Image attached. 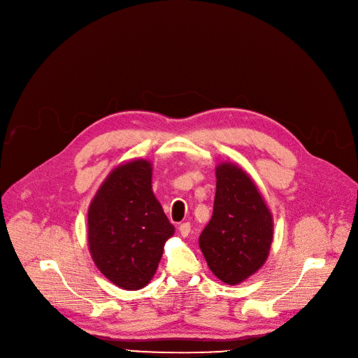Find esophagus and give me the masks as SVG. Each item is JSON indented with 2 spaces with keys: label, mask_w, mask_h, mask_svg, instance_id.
Instances as JSON below:
<instances>
[{
  "label": "esophagus",
  "mask_w": 358,
  "mask_h": 358,
  "mask_svg": "<svg viewBox=\"0 0 358 358\" xmlns=\"http://www.w3.org/2000/svg\"><path fill=\"white\" fill-rule=\"evenodd\" d=\"M190 229H192V227H190V223H189V222L181 223V224H180V228H178V231H180V234H181V236H182V238H187V236H189Z\"/></svg>",
  "instance_id": "obj_1"
}]
</instances>
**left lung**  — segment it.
Listing matches in <instances>:
<instances>
[{
    "label": "left lung",
    "mask_w": 358,
    "mask_h": 358,
    "mask_svg": "<svg viewBox=\"0 0 358 358\" xmlns=\"http://www.w3.org/2000/svg\"><path fill=\"white\" fill-rule=\"evenodd\" d=\"M273 232L271 210L250 174L235 162L217 164L213 215L199 238L212 273L231 286L245 281L266 264Z\"/></svg>",
    "instance_id": "obj_1"
}]
</instances>
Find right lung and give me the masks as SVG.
Instances as JSON below:
<instances>
[{"mask_svg": "<svg viewBox=\"0 0 358 358\" xmlns=\"http://www.w3.org/2000/svg\"><path fill=\"white\" fill-rule=\"evenodd\" d=\"M174 232L152 192V162L148 159L116 165L90 203L91 258L123 290H139L152 280L165 242Z\"/></svg>", "mask_w": 358, "mask_h": 358, "instance_id": "1", "label": "right lung"}]
</instances>
